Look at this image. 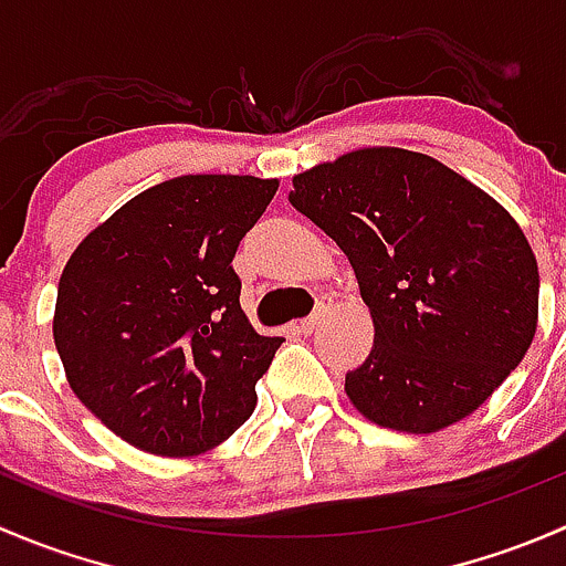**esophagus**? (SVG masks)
<instances>
[{"instance_id": "obj_1", "label": "esophagus", "mask_w": 566, "mask_h": 566, "mask_svg": "<svg viewBox=\"0 0 566 566\" xmlns=\"http://www.w3.org/2000/svg\"><path fill=\"white\" fill-rule=\"evenodd\" d=\"M328 304H331V298H328V295H323V298L317 301V312H315V315L306 317V319H301V323H298L301 334H315L317 325H319V319H323V312L328 310Z\"/></svg>"}]
</instances>
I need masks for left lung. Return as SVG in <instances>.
<instances>
[{"mask_svg":"<svg viewBox=\"0 0 566 566\" xmlns=\"http://www.w3.org/2000/svg\"><path fill=\"white\" fill-rule=\"evenodd\" d=\"M290 202L347 254L375 323L347 373L358 413L389 430L465 419L523 361L539 271L517 221L424 153L364 147L293 177Z\"/></svg>","mask_w":566,"mask_h":566,"instance_id":"left-lung-1","label":"left lung"}]
</instances>
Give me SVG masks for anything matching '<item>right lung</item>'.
<instances>
[{
	"mask_svg": "<svg viewBox=\"0 0 566 566\" xmlns=\"http://www.w3.org/2000/svg\"><path fill=\"white\" fill-rule=\"evenodd\" d=\"M279 180L182 175L95 227L56 290L73 394L142 452L191 458L249 419L282 336H260L232 268Z\"/></svg>",
	"mask_w": 566,
	"mask_h": 566,
	"instance_id": "add662e5",
	"label": "right lung"
}]
</instances>
